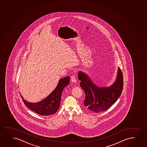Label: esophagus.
I'll list each match as a JSON object with an SVG mask.
<instances>
[{
	"instance_id": "1",
	"label": "esophagus",
	"mask_w": 147,
	"mask_h": 147,
	"mask_svg": "<svg viewBox=\"0 0 147 147\" xmlns=\"http://www.w3.org/2000/svg\"><path fill=\"white\" fill-rule=\"evenodd\" d=\"M71 81L73 83H76V79L75 77L74 76H72L71 77Z\"/></svg>"
}]
</instances>
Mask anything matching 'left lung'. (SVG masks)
I'll return each mask as SVG.
<instances>
[{"label": "left lung", "instance_id": "obj_1", "mask_svg": "<svg viewBox=\"0 0 147 147\" xmlns=\"http://www.w3.org/2000/svg\"><path fill=\"white\" fill-rule=\"evenodd\" d=\"M78 77L80 86L85 93L84 107L87 111L95 113L105 111L113 105L121 94L123 88L122 73L118 67L116 80L109 87L96 85L85 73L80 71Z\"/></svg>", "mask_w": 147, "mask_h": 147}]
</instances>
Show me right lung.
<instances>
[{
	"label": "right lung",
	"mask_w": 147,
	"mask_h": 147,
	"mask_svg": "<svg viewBox=\"0 0 147 147\" xmlns=\"http://www.w3.org/2000/svg\"><path fill=\"white\" fill-rule=\"evenodd\" d=\"M70 83L69 76H66L59 80L55 89L51 94L38 102H31L23 99L22 100L26 106L35 113L42 115H50L55 114L58 111L60 105L61 96L64 89Z\"/></svg>",
	"instance_id": "1"
}]
</instances>
